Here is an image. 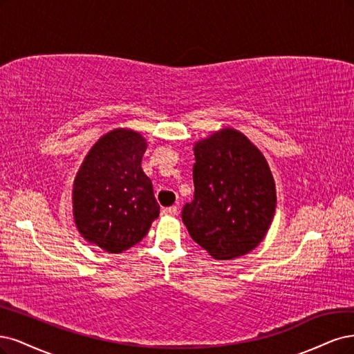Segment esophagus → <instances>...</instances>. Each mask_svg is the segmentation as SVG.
Here are the masks:
<instances>
[{"label": "esophagus", "instance_id": "esophagus-1", "mask_svg": "<svg viewBox=\"0 0 354 354\" xmlns=\"http://www.w3.org/2000/svg\"><path fill=\"white\" fill-rule=\"evenodd\" d=\"M163 216H176L178 214V207L176 206H170V207H165L162 210Z\"/></svg>", "mask_w": 354, "mask_h": 354}]
</instances>
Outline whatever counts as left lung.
I'll list each match as a JSON object with an SVG mask.
<instances>
[{
    "label": "left lung",
    "instance_id": "obj_1",
    "mask_svg": "<svg viewBox=\"0 0 354 354\" xmlns=\"http://www.w3.org/2000/svg\"><path fill=\"white\" fill-rule=\"evenodd\" d=\"M194 154V200L182 209L191 238L214 259L247 254L275 213V182L263 154L234 129L197 142Z\"/></svg>",
    "mask_w": 354,
    "mask_h": 354
}]
</instances>
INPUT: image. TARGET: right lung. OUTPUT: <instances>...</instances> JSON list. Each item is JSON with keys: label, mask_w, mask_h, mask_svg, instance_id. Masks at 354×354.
<instances>
[{"label": "right lung", "mask_w": 354, "mask_h": 354, "mask_svg": "<svg viewBox=\"0 0 354 354\" xmlns=\"http://www.w3.org/2000/svg\"><path fill=\"white\" fill-rule=\"evenodd\" d=\"M145 148L140 133L111 131L91 148L75 179L77 230L109 253L140 243L160 213L151 179L141 167Z\"/></svg>", "instance_id": "obj_1"}]
</instances>
